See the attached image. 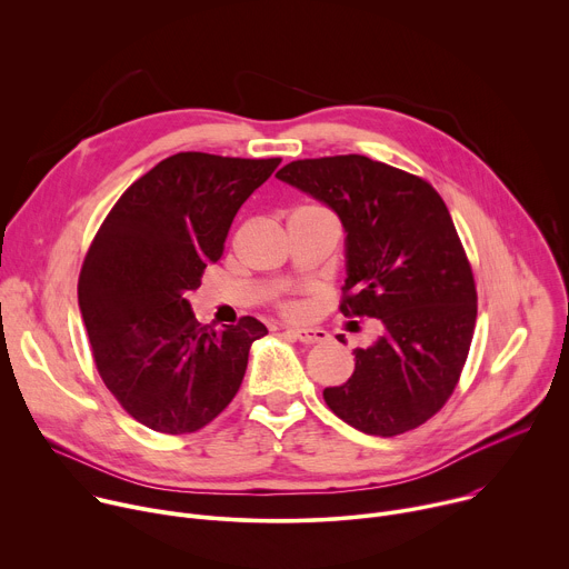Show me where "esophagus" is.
I'll return each instance as SVG.
<instances>
[{
    "label": "esophagus",
    "mask_w": 569,
    "mask_h": 569,
    "mask_svg": "<svg viewBox=\"0 0 569 569\" xmlns=\"http://www.w3.org/2000/svg\"><path fill=\"white\" fill-rule=\"evenodd\" d=\"M288 333L303 345H319L329 338V333L323 329H288Z\"/></svg>",
    "instance_id": "34e87169"
}]
</instances>
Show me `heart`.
I'll list each match as a JSON object with an SVG mask.
<instances>
[{
  "label": "heart",
  "mask_w": 569,
  "mask_h": 569,
  "mask_svg": "<svg viewBox=\"0 0 569 569\" xmlns=\"http://www.w3.org/2000/svg\"><path fill=\"white\" fill-rule=\"evenodd\" d=\"M279 306H281V310H286L288 315H297V312H301V303H299V301H281Z\"/></svg>",
  "instance_id": "1"
}]
</instances>
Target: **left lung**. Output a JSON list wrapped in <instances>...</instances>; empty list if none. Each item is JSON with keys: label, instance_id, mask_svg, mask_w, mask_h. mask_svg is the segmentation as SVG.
<instances>
[{"label": "left lung", "instance_id": "1", "mask_svg": "<svg viewBox=\"0 0 569 569\" xmlns=\"http://www.w3.org/2000/svg\"><path fill=\"white\" fill-rule=\"evenodd\" d=\"M277 178L340 216V310L382 323L371 347L353 351V376L323 389V400L365 435L423 426L452 396L477 319L472 270L446 202L423 178L365 154L297 159Z\"/></svg>", "mask_w": 569, "mask_h": 569}]
</instances>
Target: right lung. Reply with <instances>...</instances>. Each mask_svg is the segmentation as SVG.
<instances>
[{"mask_svg":"<svg viewBox=\"0 0 569 569\" xmlns=\"http://www.w3.org/2000/svg\"><path fill=\"white\" fill-rule=\"evenodd\" d=\"M281 157L178 152L132 182L99 227L78 277V306L97 369L141 426L189 435L211 423L268 329L240 317L222 331L196 319L187 299L222 257L240 204Z\"/></svg>","mask_w":569,"mask_h":569,"instance_id":"add662e5","label":"right lung"}]
</instances>
